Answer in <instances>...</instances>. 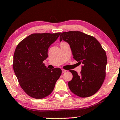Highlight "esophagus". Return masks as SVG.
<instances>
[{"label":"esophagus","mask_w":120,"mask_h":120,"mask_svg":"<svg viewBox=\"0 0 120 120\" xmlns=\"http://www.w3.org/2000/svg\"><path fill=\"white\" fill-rule=\"evenodd\" d=\"M66 71H67V70H64V69H62V73H64V72H66Z\"/></svg>","instance_id":"esophagus-1"}]
</instances>
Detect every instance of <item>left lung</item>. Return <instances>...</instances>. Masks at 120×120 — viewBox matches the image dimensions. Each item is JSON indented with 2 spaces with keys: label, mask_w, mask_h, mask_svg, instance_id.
<instances>
[{
  "label": "left lung",
  "mask_w": 120,
  "mask_h": 120,
  "mask_svg": "<svg viewBox=\"0 0 120 120\" xmlns=\"http://www.w3.org/2000/svg\"><path fill=\"white\" fill-rule=\"evenodd\" d=\"M70 45L73 58L82 64L80 74L71 70L72 79L68 82L70 90L81 97L95 94L104 82L106 76L107 56L99 42L92 36L79 31L63 32L60 41Z\"/></svg>",
  "instance_id": "obj_1"
}]
</instances>
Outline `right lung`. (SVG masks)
Listing matches in <instances>:
<instances>
[{"label":"right lung","instance_id":"1","mask_svg":"<svg viewBox=\"0 0 120 120\" xmlns=\"http://www.w3.org/2000/svg\"><path fill=\"white\" fill-rule=\"evenodd\" d=\"M61 33L32 34L19 42L14 54L13 69L20 86L28 96L41 99L53 90L62 73L60 68L48 69L43 63L49 46Z\"/></svg>","mask_w":120,"mask_h":120}]
</instances>
